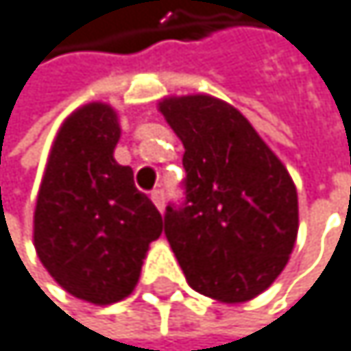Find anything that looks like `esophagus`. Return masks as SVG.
<instances>
[{
	"mask_svg": "<svg viewBox=\"0 0 351 351\" xmlns=\"http://www.w3.org/2000/svg\"><path fill=\"white\" fill-rule=\"evenodd\" d=\"M150 199H152V203L156 205V210L158 212H162V207H165V191H154L152 195H150Z\"/></svg>",
	"mask_w": 351,
	"mask_h": 351,
	"instance_id": "obj_1",
	"label": "esophagus"
}]
</instances>
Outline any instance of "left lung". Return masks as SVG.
Wrapping results in <instances>:
<instances>
[{
  "instance_id": "1",
  "label": "left lung",
  "mask_w": 351,
  "mask_h": 351,
  "mask_svg": "<svg viewBox=\"0 0 351 351\" xmlns=\"http://www.w3.org/2000/svg\"><path fill=\"white\" fill-rule=\"evenodd\" d=\"M158 112L184 144L186 201L165 235L186 282L220 303H245L288 265L299 197L284 162L250 120L212 95L165 97Z\"/></svg>"
}]
</instances>
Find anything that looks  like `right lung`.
I'll return each instance as SVG.
<instances>
[{"label":"right lung","mask_w":351,"mask_h":351,"mask_svg":"<svg viewBox=\"0 0 351 351\" xmlns=\"http://www.w3.org/2000/svg\"><path fill=\"white\" fill-rule=\"evenodd\" d=\"M118 112L104 101L73 110L59 127L34 212L44 269L71 297L112 305L139 282L150 243L162 233L154 203L118 165Z\"/></svg>","instance_id":"1"}]
</instances>
